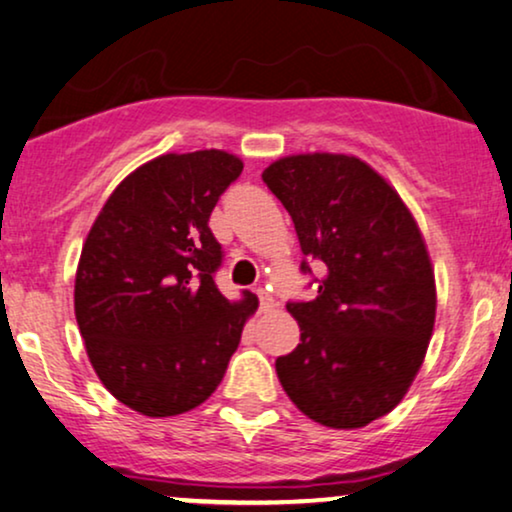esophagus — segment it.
<instances>
[{
  "label": "esophagus",
  "instance_id": "obj_1",
  "mask_svg": "<svg viewBox=\"0 0 512 512\" xmlns=\"http://www.w3.org/2000/svg\"><path fill=\"white\" fill-rule=\"evenodd\" d=\"M257 295H260V312L262 314L271 312V307H274V300H271V295L267 293V290L260 288V290H257Z\"/></svg>",
  "mask_w": 512,
  "mask_h": 512
}]
</instances>
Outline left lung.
I'll return each mask as SVG.
<instances>
[{"instance_id": "obj_1", "label": "left lung", "mask_w": 512, "mask_h": 512, "mask_svg": "<svg viewBox=\"0 0 512 512\" xmlns=\"http://www.w3.org/2000/svg\"><path fill=\"white\" fill-rule=\"evenodd\" d=\"M262 179L304 255L326 267L314 300L286 304L300 345L276 359L278 380L314 423L364 428L404 399L428 352L437 312L428 245L390 181L354 155H286Z\"/></svg>"}]
</instances>
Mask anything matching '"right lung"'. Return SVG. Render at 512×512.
I'll list each match as a JSON object with an SVG mask.
<instances>
[{"label":"right lung","mask_w":512,"mask_h":512,"mask_svg":"<svg viewBox=\"0 0 512 512\" xmlns=\"http://www.w3.org/2000/svg\"><path fill=\"white\" fill-rule=\"evenodd\" d=\"M243 172L234 153H165L115 186L82 245L75 319L96 375L141 416H179L222 383L257 297L215 286L210 215Z\"/></svg>","instance_id":"add662e5"}]
</instances>
